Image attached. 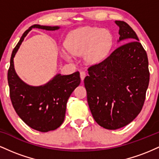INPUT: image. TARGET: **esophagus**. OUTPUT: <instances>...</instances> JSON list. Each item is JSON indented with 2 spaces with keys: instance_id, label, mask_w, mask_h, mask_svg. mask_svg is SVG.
Masks as SVG:
<instances>
[{
  "instance_id": "34e87169",
  "label": "esophagus",
  "mask_w": 159,
  "mask_h": 159,
  "mask_svg": "<svg viewBox=\"0 0 159 159\" xmlns=\"http://www.w3.org/2000/svg\"><path fill=\"white\" fill-rule=\"evenodd\" d=\"M80 77H81V81H84V78L86 77V72H83V71L80 72Z\"/></svg>"
}]
</instances>
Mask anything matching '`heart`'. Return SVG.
I'll list each match as a JSON object with an SVG mask.
<instances>
[{"label":"heart","mask_w":159,"mask_h":159,"mask_svg":"<svg viewBox=\"0 0 159 159\" xmlns=\"http://www.w3.org/2000/svg\"><path fill=\"white\" fill-rule=\"evenodd\" d=\"M113 45V36L107 30L84 27L71 32L66 39L67 50H62L66 61L73 60V54L84 56L88 64L100 63L107 56Z\"/></svg>","instance_id":"obj_1"}]
</instances>
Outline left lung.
<instances>
[{
  "label": "left lung",
  "instance_id": "1",
  "mask_svg": "<svg viewBox=\"0 0 159 159\" xmlns=\"http://www.w3.org/2000/svg\"><path fill=\"white\" fill-rule=\"evenodd\" d=\"M115 23L118 42L126 43L89 67L84 81L95 121L110 130L125 126L140 114L149 81L148 57L135 32L125 21Z\"/></svg>",
  "mask_w": 159,
  "mask_h": 159
}]
</instances>
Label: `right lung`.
Returning <instances> with one entry per match:
<instances>
[{
	"label": "right lung",
	"instance_id": "right-lung-1",
	"mask_svg": "<svg viewBox=\"0 0 159 159\" xmlns=\"http://www.w3.org/2000/svg\"><path fill=\"white\" fill-rule=\"evenodd\" d=\"M32 28L55 30L60 27L34 25L29 27L12 51L7 79L11 102L19 117L32 129L47 132L57 129L64 121L67 101L80 84L81 78L79 72L66 75L57 74L48 83L39 87L30 86L20 79L14 69L13 58Z\"/></svg>",
	"mask_w": 159,
	"mask_h": 159
}]
</instances>
